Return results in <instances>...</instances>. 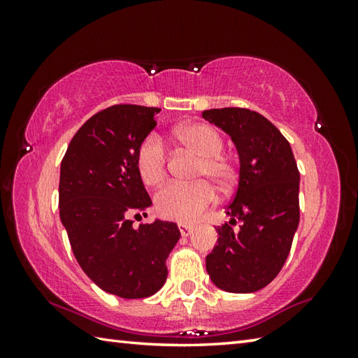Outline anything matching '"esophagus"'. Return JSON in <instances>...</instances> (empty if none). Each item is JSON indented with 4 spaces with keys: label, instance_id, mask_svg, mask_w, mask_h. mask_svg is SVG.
<instances>
[{
    "label": "esophagus",
    "instance_id": "esophagus-1",
    "mask_svg": "<svg viewBox=\"0 0 358 358\" xmlns=\"http://www.w3.org/2000/svg\"><path fill=\"white\" fill-rule=\"evenodd\" d=\"M178 229H180V234L183 235V237H187V235H189L192 230H194V227L191 226V224H178Z\"/></svg>",
    "mask_w": 358,
    "mask_h": 358
}]
</instances>
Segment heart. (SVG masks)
<instances>
[{
  "label": "heart",
  "mask_w": 358,
  "mask_h": 358,
  "mask_svg": "<svg viewBox=\"0 0 358 358\" xmlns=\"http://www.w3.org/2000/svg\"><path fill=\"white\" fill-rule=\"evenodd\" d=\"M175 138L199 157L194 177L203 178L192 183H171L156 194V210L166 220L191 222L215 202L213 183L227 191L237 180V167L222 153L224 137L207 123H191L175 132ZM137 172L145 185H159L167 175V151L156 134H148L136 153ZM209 181L207 182L206 180Z\"/></svg>",
  "instance_id": "obj_1"
}]
</instances>
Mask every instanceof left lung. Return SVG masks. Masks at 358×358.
I'll list each match as a JSON object with an SVG mask.
<instances>
[{
	"label": "left lung",
	"mask_w": 358,
	"mask_h": 358,
	"mask_svg": "<svg viewBox=\"0 0 358 358\" xmlns=\"http://www.w3.org/2000/svg\"><path fill=\"white\" fill-rule=\"evenodd\" d=\"M202 117L227 132L240 156L230 221L216 229L207 271L222 290L256 292L275 280L289 256L300 221V172L287 138L260 113L224 107Z\"/></svg>",
	"instance_id": "obj_1"
}]
</instances>
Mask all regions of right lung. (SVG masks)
<instances>
[{"instance_id": "obj_1", "label": "right lung", "mask_w": 358, "mask_h": 358, "mask_svg": "<svg viewBox=\"0 0 358 358\" xmlns=\"http://www.w3.org/2000/svg\"><path fill=\"white\" fill-rule=\"evenodd\" d=\"M156 107L117 104L93 115L72 137L59 172V217L78 265L96 286L121 299L156 294L180 240L175 222L132 227L151 205L136 153L155 129Z\"/></svg>"}]
</instances>
